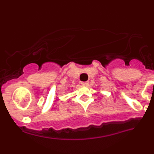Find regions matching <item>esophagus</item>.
Instances as JSON below:
<instances>
[{
    "label": "esophagus",
    "instance_id": "34e87169",
    "mask_svg": "<svg viewBox=\"0 0 154 154\" xmlns=\"http://www.w3.org/2000/svg\"><path fill=\"white\" fill-rule=\"evenodd\" d=\"M88 83H89V82H81V84L82 85H88Z\"/></svg>",
    "mask_w": 154,
    "mask_h": 154
}]
</instances>
